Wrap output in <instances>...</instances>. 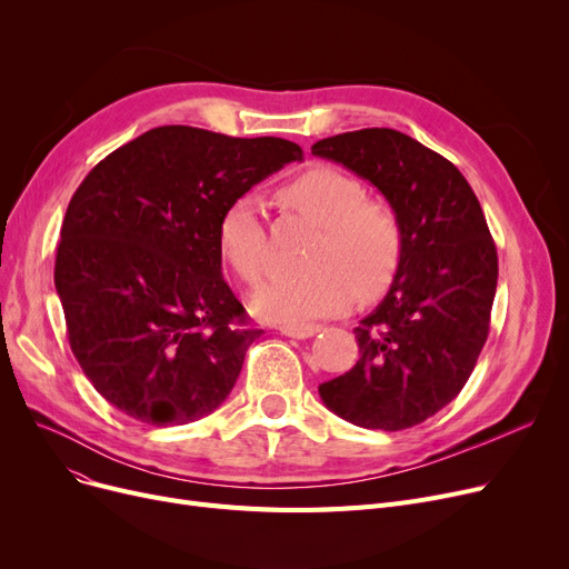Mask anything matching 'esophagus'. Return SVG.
<instances>
[{"label": "esophagus", "mask_w": 569, "mask_h": 569, "mask_svg": "<svg viewBox=\"0 0 569 569\" xmlns=\"http://www.w3.org/2000/svg\"><path fill=\"white\" fill-rule=\"evenodd\" d=\"M322 330L320 325H283L281 335L292 337V339H311Z\"/></svg>", "instance_id": "34e87169"}]
</instances>
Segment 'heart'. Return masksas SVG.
Instances as JSON below:
<instances>
[{"mask_svg":"<svg viewBox=\"0 0 569 569\" xmlns=\"http://www.w3.org/2000/svg\"><path fill=\"white\" fill-rule=\"evenodd\" d=\"M281 200L313 221V242L305 274L274 277L251 295L260 320L277 325H309L352 307L355 297L373 300L397 277L403 256V228L382 202L367 200L355 177L335 168H313L281 189ZM223 258L247 283H256L269 264L267 232L260 200H232L219 221Z\"/></svg>","mask_w":569,"mask_h":569,"instance_id":"heart-1","label":"heart"}]
</instances>
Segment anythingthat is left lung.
Returning <instances> with one entry per match:
<instances>
[{"label":"left lung","instance_id":"obj_1","mask_svg":"<svg viewBox=\"0 0 569 569\" xmlns=\"http://www.w3.org/2000/svg\"><path fill=\"white\" fill-rule=\"evenodd\" d=\"M311 154L367 179L403 228L397 277L352 330L360 360L320 399L355 427H415L463 390L489 335L498 256L480 200L455 163L395 129L339 133Z\"/></svg>","mask_w":569,"mask_h":569}]
</instances>
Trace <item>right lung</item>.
Masks as SVG:
<instances>
[{
  "label": "right lung",
  "mask_w": 569,
  "mask_h": 569,
  "mask_svg": "<svg viewBox=\"0 0 569 569\" xmlns=\"http://www.w3.org/2000/svg\"><path fill=\"white\" fill-rule=\"evenodd\" d=\"M302 147L159 127L114 149L73 193L54 288L94 390L147 425L214 412L260 330L223 279L226 207Z\"/></svg>",
  "instance_id": "1"
}]
</instances>
